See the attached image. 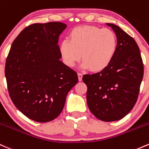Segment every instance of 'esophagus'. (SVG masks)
<instances>
[{"instance_id":"1","label":"esophagus","mask_w":149,"mask_h":149,"mask_svg":"<svg viewBox=\"0 0 149 149\" xmlns=\"http://www.w3.org/2000/svg\"><path fill=\"white\" fill-rule=\"evenodd\" d=\"M78 81H82V78H83L82 73H78Z\"/></svg>"}]
</instances>
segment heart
Instances as JSON below:
<instances>
[{"mask_svg": "<svg viewBox=\"0 0 149 149\" xmlns=\"http://www.w3.org/2000/svg\"><path fill=\"white\" fill-rule=\"evenodd\" d=\"M117 50V39L109 29L95 26H81L72 29L69 40H62L59 52L68 66H75L82 56L81 67L98 72L107 68Z\"/></svg>", "mask_w": 149, "mask_h": 149, "instance_id": "1", "label": "heart"}]
</instances>
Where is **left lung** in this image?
Instances as JSON below:
<instances>
[{
	"instance_id": "obj_1",
	"label": "left lung",
	"mask_w": 149,
	"mask_h": 149,
	"mask_svg": "<svg viewBox=\"0 0 149 149\" xmlns=\"http://www.w3.org/2000/svg\"><path fill=\"white\" fill-rule=\"evenodd\" d=\"M117 50L110 65L98 73L86 74L87 104L93 115L104 122L120 120L132 110L143 79V65L135 40L116 24Z\"/></svg>"
}]
</instances>
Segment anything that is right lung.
<instances>
[{
  "mask_svg": "<svg viewBox=\"0 0 149 149\" xmlns=\"http://www.w3.org/2000/svg\"><path fill=\"white\" fill-rule=\"evenodd\" d=\"M66 27L59 22L31 24L16 37L6 59L10 97L22 114L36 122L56 118L78 81L76 72L60 60L58 39Z\"/></svg>",
  "mask_w": 149,
  "mask_h": 149,
  "instance_id": "right-lung-1",
  "label": "right lung"
}]
</instances>
